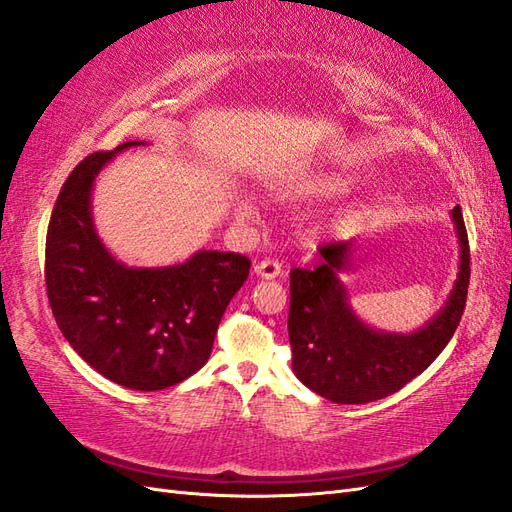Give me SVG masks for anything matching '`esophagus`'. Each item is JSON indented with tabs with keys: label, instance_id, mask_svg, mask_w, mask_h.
<instances>
[{
	"label": "esophagus",
	"instance_id": "esophagus-1",
	"mask_svg": "<svg viewBox=\"0 0 512 512\" xmlns=\"http://www.w3.org/2000/svg\"><path fill=\"white\" fill-rule=\"evenodd\" d=\"M255 272H257V277H261V279H277V277H281L283 270H281L279 261L264 259L255 266Z\"/></svg>",
	"mask_w": 512,
	"mask_h": 512
}]
</instances>
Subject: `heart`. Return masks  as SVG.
Masks as SVG:
<instances>
[{"instance_id":"b5f03b06","label":"heart","mask_w":512,"mask_h":512,"mask_svg":"<svg viewBox=\"0 0 512 512\" xmlns=\"http://www.w3.org/2000/svg\"><path fill=\"white\" fill-rule=\"evenodd\" d=\"M344 190V181L335 177V175H316V177H309L305 181L298 183V188H294L296 194H305V196H333L337 192ZM235 207H238V212L248 216L253 214L255 203L251 196L240 194L238 201H235Z\"/></svg>"}]
</instances>
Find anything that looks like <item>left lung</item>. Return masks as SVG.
Here are the masks:
<instances>
[{
	"instance_id": "1",
	"label": "left lung",
	"mask_w": 512,
	"mask_h": 512,
	"mask_svg": "<svg viewBox=\"0 0 512 512\" xmlns=\"http://www.w3.org/2000/svg\"><path fill=\"white\" fill-rule=\"evenodd\" d=\"M452 222L461 248L454 287L435 316L413 333L378 331L352 309L339 279L352 268V240L320 246L316 268L290 272L287 331L300 383L335 404H365L396 393L439 357L461 322L469 285V242L458 205Z\"/></svg>"
}]
</instances>
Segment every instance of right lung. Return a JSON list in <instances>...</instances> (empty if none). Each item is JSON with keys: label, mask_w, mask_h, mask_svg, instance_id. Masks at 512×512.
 I'll return each mask as SVG.
<instances>
[{"label": "right lung", "mask_w": 512, "mask_h": 512, "mask_svg": "<svg viewBox=\"0 0 512 512\" xmlns=\"http://www.w3.org/2000/svg\"><path fill=\"white\" fill-rule=\"evenodd\" d=\"M138 144L147 142L88 155L64 181L47 229L45 281L58 329L90 368L127 389L157 391L207 363L251 261L196 251L181 264L134 268L108 251L93 218L95 179Z\"/></svg>", "instance_id": "add662e5"}]
</instances>
